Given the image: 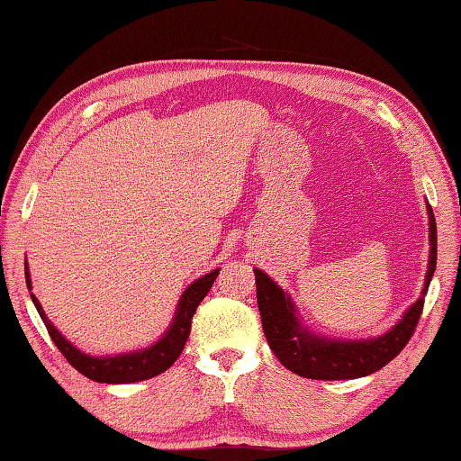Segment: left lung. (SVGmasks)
<instances>
[{
	"label": "left lung",
	"mask_w": 461,
	"mask_h": 461,
	"mask_svg": "<svg viewBox=\"0 0 461 461\" xmlns=\"http://www.w3.org/2000/svg\"><path fill=\"white\" fill-rule=\"evenodd\" d=\"M429 223V259L421 294L402 320L392 330L377 338L338 339L312 331L300 318L290 294L284 292L272 277L261 269H254L258 285V308L261 326L269 348L290 372L310 380H356L382 369L408 344L423 310V297L428 294L438 259L436 218L428 205Z\"/></svg>",
	"instance_id": "1"
}]
</instances>
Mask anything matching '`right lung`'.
<instances>
[{
  "instance_id": "add662e5",
  "label": "right lung",
  "mask_w": 461,
  "mask_h": 461,
  "mask_svg": "<svg viewBox=\"0 0 461 461\" xmlns=\"http://www.w3.org/2000/svg\"><path fill=\"white\" fill-rule=\"evenodd\" d=\"M220 274L218 269H212L210 274H205L202 277H197L195 282L189 284L182 297H179L177 308L174 318H171V323L167 330L164 331L158 341H153L151 346L143 348V349H133V351H125V354H113V356H89L86 351H81L76 348L71 341L63 336V333L53 326L51 320L45 315L41 303L38 302V297L32 294V276H30V267H27V259H25V284L27 290H30L32 302L38 310L40 318L43 320L45 328H48L50 336L53 339V344L58 346V349L66 356L68 362L74 366L79 374H84L86 377L99 384H133V382H143L149 380V377H156L159 374H164L169 366H174L179 354L184 351L185 341L189 338V330H192V318L197 310V305L207 295V292L212 290V285L215 282V277Z\"/></svg>"
}]
</instances>
